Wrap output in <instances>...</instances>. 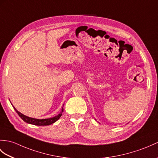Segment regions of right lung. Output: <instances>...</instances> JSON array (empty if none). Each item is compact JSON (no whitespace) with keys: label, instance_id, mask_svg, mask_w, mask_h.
Segmentation results:
<instances>
[{"label":"right lung","instance_id":"right-lung-1","mask_svg":"<svg viewBox=\"0 0 158 158\" xmlns=\"http://www.w3.org/2000/svg\"><path fill=\"white\" fill-rule=\"evenodd\" d=\"M14 109H15V110L16 111V112L18 114V115L21 117V118L23 121H25V123H29V124H34V125H38V126L50 125V124L55 123L56 120H58L60 118V117L62 116V112H63V108H62L61 113H60L59 114L56 116L52 117V118H46V119H35V118H30V117L25 116L23 114H21L19 112H18L15 108H14Z\"/></svg>","mask_w":158,"mask_h":158}]
</instances>
